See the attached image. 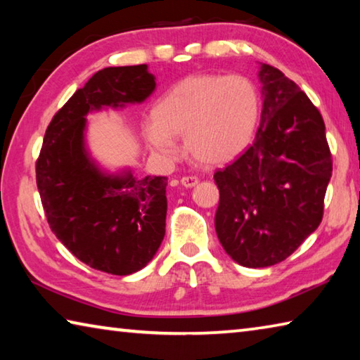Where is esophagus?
I'll list each match as a JSON object with an SVG mask.
<instances>
[{"label":"esophagus","instance_id":"esophagus-1","mask_svg":"<svg viewBox=\"0 0 360 360\" xmlns=\"http://www.w3.org/2000/svg\"><path fill=\"white\" fill-rule=\"evenodd\" d=\"M181 184L184 187H195L198 184V178L197 176H182Z\"/></svg>","mask_w":360,"mask_h":360}]
</instances>
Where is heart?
<instances>
[{"label":"heart","instance_id":"1","mask_svg":"<svg viewBox=\"0 0 360 360\" xmlns=\"http://www.w3.org/2000/svg\"><path fill=\"white\" fill-rule=\"evenodd\" d=\"M260 98L254 82L240 75H193L173 85L152 109L144 139L155 155L174 160L186 148L203 165H221L245 150L257 129Z\"/></svg>","mask_w":360,"mask_h":360}]
</instances>
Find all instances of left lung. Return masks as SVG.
I'll use <instances>...</instances> for the list:
<instances>
[{
    "instance_id": "1",
    "label": "left lung",
    "mask_w": 360,
    "mask_h": 360,
    "mask_svg": "<svg viewBox=\"0 0 360 360\" xmlns=\"http://www.w3.org/2000/svg\"><path fill=\"white\" fill-rule=\"evenodd\" d=\"M260 125L254 143L214 173L217 238L236 264H279L319 227L332 176L322 115L275 66L260 65Z\"/></svg>"
}]
</instances>
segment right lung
Segmentation results:
<instances>
[{
    "label": "right lung",
    "instance_id": "1",
    "mask_svg": "<svg viewBox=\"0 0 360 360\" xmlns=\"http://www.w3.org/2000/svg\"><path fill=\"white\" fill-rule=\"evenodd\" d=\"M155 90L148 65L112 66L89 79L49 124L36 184L53 233L95 270L127 276L149 264L165 236L167 178L109 174L85 148V115L143 103Z\"/></svg>",
    "mask_w": 360,
    "mask_h": 360
}]
</instances>
